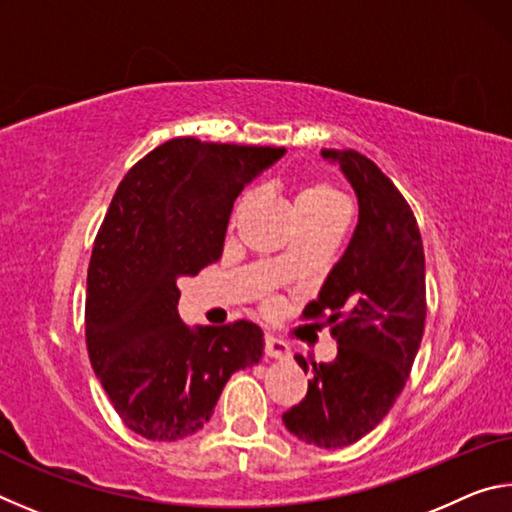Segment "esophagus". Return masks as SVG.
Segmentation results:
<instances>
[{
	"label": "esophagus",
	"instance_id": "34e87169",
	"mask_svg": "<svg viewBox=\"0 0 512 512\" xmlns=\"http://www.w3.org/2000/svg\"><path fill=\"white\" fill-rule=\"evenodd\" d=\"M264 354H266V357H271V359H289L291 352H289L287 343L268 334L266 341H264Z\"/></svg>",
	"mask_w": 512,
	"mask_h": 512
}]
</instances>
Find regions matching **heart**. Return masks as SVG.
I'll list each match as a JSON object with an SVG mask.
<instances>
[{
	"label": "heart",
	"mask_w": 512,
	"mask_h": 512,
	"mask_svg": "<svg viewBox=\"0 0 512 512\" xmlns=\"http://www.w3.org/2000/svg\"><path fill=\"white\" fill-rule=\"evenodd\" d=\"M250 194H244L235 205V212H232V219L244 212V207L248 205ZM293 207H296V216L298 221H345L348 216V198L341 192L339 187H334L327 180H307L302 183L298 189L296 201H293ZM291 266V257H282L280 259V271H289Z\"/></svg>",
	"instance_id": "obj_1"
}]
</instances>
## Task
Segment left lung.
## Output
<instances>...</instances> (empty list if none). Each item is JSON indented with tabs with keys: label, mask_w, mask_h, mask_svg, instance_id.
<instances>
[{
	"label": "left lung",
	"mask_w": 512,
	"mask_h": 512,
	"mask_svg": "<svg viewBox=\"0 0 512 512\" xmlns=\"http://www.w3.org/2000/svg\"><path fill=\"white\" fill-rule=\"evenodd\" d=\"M341 164L359 198V225L302 320L327 318L339 343L332 363L296 357L309 372L307 397L282 415L302 443H357L391 411L418 354L427 287L418 221L393 180L354 149H323Z\"/></svg>",
	"instance_id": "8db88e82"
}]
</instances>
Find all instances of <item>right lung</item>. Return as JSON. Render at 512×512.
<instances>
[{"instance_id": "right-lung-1", "label": "right lung", "mask_w": 512, "mask_h": 512, "mask_svg": "<svg viewBox=\"0 0 512 512\" xmlns=\"http://www.w3.org/2000/svg\"><path fill=\"white\" fill-rule=\"evenodd\" d=\"M282 153L176 137L112 196L88 266L85 343L121 422L142 438L203 429L232 372L262 359L264 334L248 320L189 329L176 277L221 257L235 198Z\"/></svg>"}]
</instances>
